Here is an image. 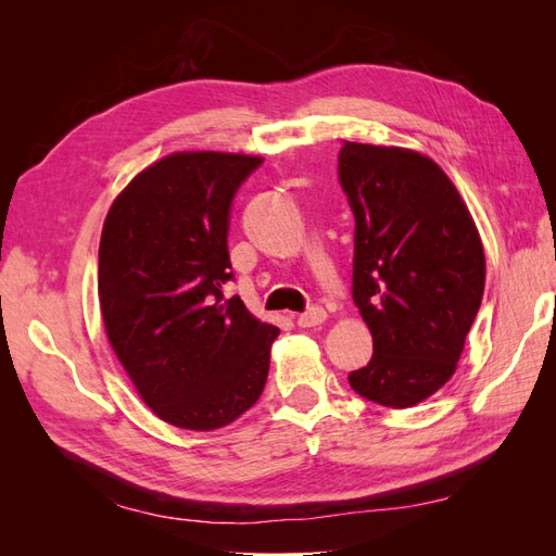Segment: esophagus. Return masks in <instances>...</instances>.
<instances>
[{
  "instance_id": "obj_1",
  "label": "esophagus",
  "mask_w": 556,
  "mask_h": 556,
  "mask_svg": "<svg viewBox=\"0 0 556 556\" xmlns=\"http://www.w3.org/2000/svg\"><path fill=\"white\" fill-rule=\"evenodd\" d=\"M325 319H327V311L319 308V306H313L306 313L296 315V325L299 327H317V325H323Z\"/></svg>"
}]
</instances>
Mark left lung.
<instances>
[{
    "label": "left lung",
    "instance_id": "1",
    "mask_svg": "<svg viewBox=\"0 0 556 556\" xmlns=\"http://www.w3.org/2000/svg\"><path fill=\"white\" fill-rule=\"evenodd\" d=\"M339 178L355 213L352 301L374 357L348 376L359 396L410 408L457 371L484 292V248L447 174L410 148L345 141Z\"/></svg>",
    "mask_w": 556,
    "mask_h": 556
}]
</instances>
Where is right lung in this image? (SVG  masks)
<instances>
[{"instance_id":"obj_1","label":"right lung","mask_w":556,"mask_h":556,"mask_svg":"<svg viewBox=\"0 0 556 556\" xmlns=\"http://www.w3.org/2000/svg\"><path fill=\"white\" fill-rule=\"evenodd\" d=\"M262 157L182 150L113 199L99 241V306L109 343L146 406L190 431L255 406L278 327L252 315L231 280L229 206Z\"/></svg>"}]
</instances>
